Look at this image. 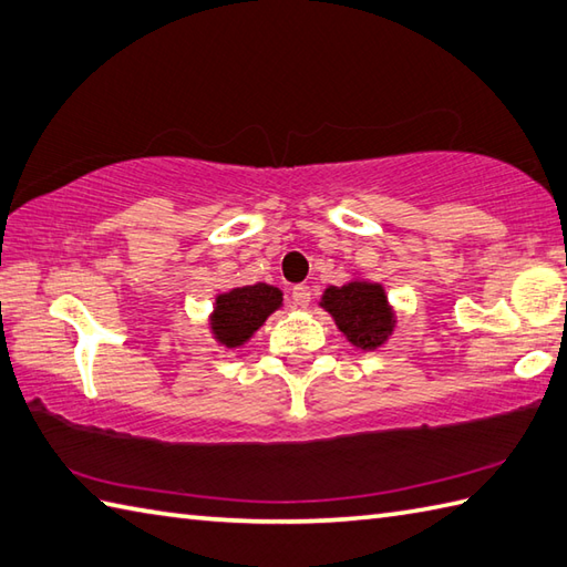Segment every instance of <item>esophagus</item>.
<instances>
[{"instance_id": "esophagus-1", "label": "esophagus", "mask_w": 567, "mask_h": 567, "mask_svg": "<svg viewBox=\"0 0 567 567\" xmlns=\"http://www.w3.org/2000/svg\"><path fill=\"white\" fill-rule=\"evenodd\" d=\"M310 286H306V284H298V286H293V291H291V300H293V308H308L310 306Z\"/></svg>"}]
</instances>
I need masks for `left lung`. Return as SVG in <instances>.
Wrapping results in <instances>:
<instances>
[{"label": "left lung", "mask_w": 567, "mask_h": 567, "mask_svg": "<svg viewBox=\"0 0 567 567\" xmlns=\"http://www.w3.org/2000/svg\"><path fill=\"white\" fill-rule=\"evenodd\" d=\"M320 306L334 318L339 332L363 351L379 349L393 334L395 312L381 284L354 279L344 286H330L324 288Z\"/></svg>", "instance_id": "obj_1"}]
</instances>
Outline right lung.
<instances>
[{"mask_svg": "<svg viewBox=\"0 0 567 567\" xmlns=\"http://www.w3.org/2000/svg\"><path fill=\"white\" fill-rule=\"evenodd\" d=\"M284 306V293L276 286H240L216 296L210 312V332L225 349L243 347L274 310Z\"/></svg>", "mask_w": 567, "mask_h": 567, "instance_id": "obj_1", "label": "right lung"}]
</instances>
